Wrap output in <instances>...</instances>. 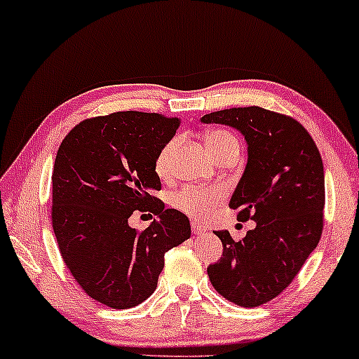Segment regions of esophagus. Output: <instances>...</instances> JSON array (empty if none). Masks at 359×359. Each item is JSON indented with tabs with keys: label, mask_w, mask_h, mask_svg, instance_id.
Here are the masks:
<instances>
[{
	"label": "esophagus",
	"mask_w": 359,
	"mask_h": 359,
	"mask_svg": "<svg viewBox=\"0 0 359 359\" xmlns=\"http://www.w3.org/2000/svg\"><path fill=\"white\" fill-rule=\"evenodd\" d=\"M191 230H193V233H196V235L205 233V225L199 224V222H193L191 224Z\"/></svg>",
	"instance_id": "esophagus-1"
}]
</instances>
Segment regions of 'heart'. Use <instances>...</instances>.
<instances>
[{
  "instance_id": "heart-1",
  "label": "heart",
  "mask_w": 359,
  "mask_h": 359,
  "mask_svg": "<svg viewBox=\"0 0 359 359\" xmlns=\"http://www.w3.org/2000/svg\"><path fill=\"white\" fill-rule=\"evenodd\" d=\"M205 145L214 156L232 145H238V139L227 129H214L205 134ZM178 139H171L163 145L155 158V173L161 180L170 176V158L173 154ZM224 198V191L219 186H184L176 191L171 198V203L181 212L193 215V217H204L217 208Z\"/></svg>"
}]
</instances>
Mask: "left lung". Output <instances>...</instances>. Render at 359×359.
Listing matches in <instances>:
<instances>
[{
    "mask_svg": "<svg viewBox=\"0 0 359 359\" xmlns=\"http://www.w3.org/2000/svg\"><path fill=\"white\" fill-rule=\"evenodd\" d=\"M201 121L235 127L248 144L247 168L229 205L238 220H255L257 227L238 242L227 230L215 232L224 252L208 274L227 301L258 307L292 283L320 240L325 205L320 151L301 122L259 106L215 111Z\"/></svg>",
    "mask_w": 359,
    "mask_h": 359,
    "instance_id": "obj_1",
    "label": "left lung"
}]
</instances>
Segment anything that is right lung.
Returning a JSON list of instances; mask_svg holds the SVG:
<instances>
[{
    "label": "right lung",
    "mask_w": 359,
    "mask_h": 359,
    "mask_svg": "<svg viewBox=\"0 0 359 359\" xmlns=\"http://www.w3.org/2000/svg\"><path fill=\"white\" fill-rule=\"evenodd\" d=\"M180 121L121 111L81 121L58 147L52 173V227L63 263L83 291L111 309L154 294L165 253L191 237L189 220L165 209L155 158ZM157 215L145 231L126 220Z\"/></svg>",
    "instance_id": "right-lung-1"
}]
</instances>
